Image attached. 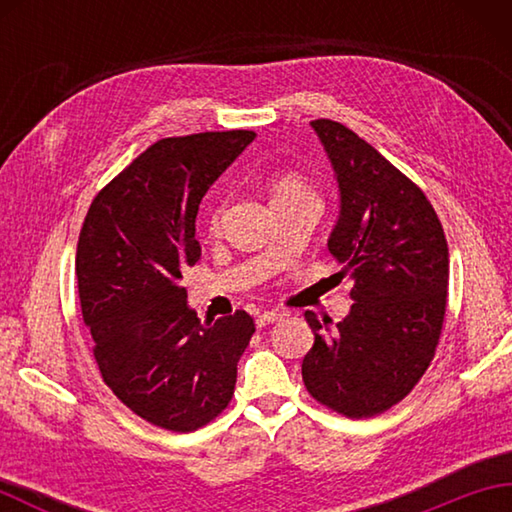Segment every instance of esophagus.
<instances>
[{"label": "esophagus", "instance_id": "obj_1", "mask_svg": "<svg viewBox=\"0 0 512 512\" xmlns=\"http://www.w3.org/2000/svg\"><path fill=\"white\" fill-rule=\"evenodd\" d=\"M281 319V312H277V310H268V312H262L257 317V325L259 328H264V325H270V323H275V321H279Z\"/></svg>", "mask_w": 512, "mask_h": 512}]
</instances>
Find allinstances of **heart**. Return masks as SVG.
Here are the masks:
<instances>
[{
	"label": "heart",
	"mask_w": 512,
	"mask_h": 512,
	"mask_svg": "<svg viewBox=\"0 0 512 512\" xmlns=\"http://www.w3.org/2000/svg\"><path fill=\"white\" fill-rule=\"evenodd\" d=\"M270 195H273V204H275V202H286L295 198H306V195H314V191L297 171H281L275 176L273 184H270ZM217 217H220V211H213L211 224H217Z\"/></svg>",
	"instance_id": "obj_1"
}]
</instances>
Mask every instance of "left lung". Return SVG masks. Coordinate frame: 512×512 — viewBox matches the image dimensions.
<instances>
[{
    "label": "left lung",
    "instance_id": "8db88e82",
    "mask_svg": "<svg viewBox=\"0 0 512 512\" xmlns=\"http://www.w3.org/2000/svg\"><path fill=\"white\" fill-rule=\"evenodd\" d=\"M341 189L330 253L350 275L352 310L330 330L314 312L301 374L310 396L345 418H372L411 394L440 343L449 246L427 195L330 118L312 121Z\"/></svg>",
    "mask_w": 512,
    "mask_h": 512
}]
</instances>
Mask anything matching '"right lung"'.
Here are the masks:
<instances>
[{
    "label": "right lung",
    "mask_w": 512,
    "mask_h": 512,
    "mask_svg": "<svg viewBox=\"0 0 512 512\" xmlns=\"http://www.w3.org/2000/svg\"><path fill=\"white\" fill-rule=\"evenodd\" d=\"M255 132L162 138L96 193L74 270L83 321L105 385L154 427L189 433L235 394L237 361L255 332L244 310L200 323L182 270L200 259L195 217Z\"/></svg>",
    "instance_id": "1"
}]
</instances>
